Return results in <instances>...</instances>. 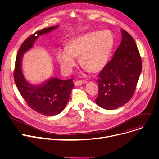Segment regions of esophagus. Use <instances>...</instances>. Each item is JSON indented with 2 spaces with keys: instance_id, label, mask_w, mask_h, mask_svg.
Wrapping results in <instances>:
<instances>
[{
  "instance_id": "esophagus-1",
  "label": "esophagus",
  "mask_w": 159,
  "mask_h": 159,
  "mask_svg": "<svg viewBox=\"0 0 159 159\" xmlns=\"http://www.w3.org/2000/svg\"><path fill=\"white\" fill-rule=\"evenodd\" d=\"M86 83H87V81L85 80H77L74 82V85H75L76 86H80V85H83V84H85Z\"/></svg>"
}]
</instances>
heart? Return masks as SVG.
Here are the masks:
<instances>
[{
    "label": "heart",
    "instance_id": "obj_1",
    "mask_svg": "<svg viewBox=\"0 0 159 159\" xmlns=\"http://www.w3.org/2000/svg\"><path fill=\"white\" fill-rule=\"evenodd\" d=\"M114 45V36L110 31H92L69 42L67 50L60 49L57 60L65 73H70L77 64L76 57L83 67L91 72L104 67Z\"/></svg>",
    "mask_w": 159,
    "mask_h": 159
}]
</instances>
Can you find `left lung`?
<instances>
[{
    "instance_id": "obj_1",
    "label": "left lung",
    "mask_w": 159,
    "mask_h": 159,
    "mask_svg": "<svg viewBox=\"0 0 159 159\" xmlns=\"http://www.w3.org/2000/svg\"><path fill=\"white\" fill-rule=\"evenodd\" d=\"M122 40L113 58L98 75V96L95 101L100 107L114 110L131 99L142 70L141 57L133 37L121 30Z\"/></svg>"
}]
</instances>
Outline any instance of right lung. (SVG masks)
Returning <instances> with one entry per match:
<instances>
[{
  "instance_id": "1",
  "label": "right lung",
  "mask_w": 159,
  "mask_h": 159,
  "mask_svg": "<svg viewBox=\"0 0 159 159\" xmlns=\"http://www.w3.org/2000/svg\"><path fill=\"white\" fill-rule=\"evenodd\" d=\"M58 27V25L45 28L25 40L17 53L13 74L17 89L27 105L37 113L45 116L58 115L63 110L74 87L73 80H61L52 78L39 86L31 85L24 77L21 61L23 54L32 48L39 36L49 33Z\"/></svg>"
}]
</instances>
